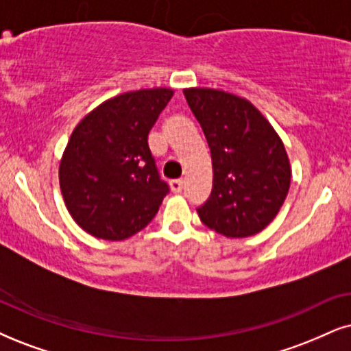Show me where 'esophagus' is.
Here are the masks:
<instances>
[{
  "label": "esophagus",
  "instance_id": "34e87169",
  "mask_svg": "<svg viewBox=\"0 0 351 351\" xmlns=\"http://www.w3.org/2000/svg\"><path fill=\"white\" fill-rule=\"evenodd\" d=\"M183 186H184L183 180H173V181H170V188H171V191L175 194H180L181 191H183Z\"/></svg>",
  "mask_w": 351,
  "mask_h": 351
}]
</instances>
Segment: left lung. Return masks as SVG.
Here are the masks:
<instances>
[{
  "label": "left lung",
  "instance_id": "left-lung-1",
  "mask_svg": "<svg viewBox=\"0 0 351 351\" xmlns=\"http://www.w3.org/2000/svg\"><path fill=\"white\" fill-rule=\"evenodd\" d=\"M212 155V193L197 208L206 227L227 238L263 232L290 189L291 167L282 139L243 97L219 88H184Z\"/></svg>",
  "mask_w": 351,
  "mask_h": 351
}]
</instances>
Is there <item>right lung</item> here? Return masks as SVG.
I'll return each instance as SVG.
<instances>
[{"mask_svg":"<svg viewBox=\"0 0 351 351\" xmlns=\"http://www.w3.org/2000/svg\"><path fill=\"white\" fill-rule=\"evenodd\" d=\"M171 95L167 87L124 92L74 128L60 162V188L71 217L92 237L121 241L158 212L168 184L147 136Z\"/></svg>","mask_w":351,"mask_h":351,"instance_id":"add662e5","label":"right lung"}]
</instances>
